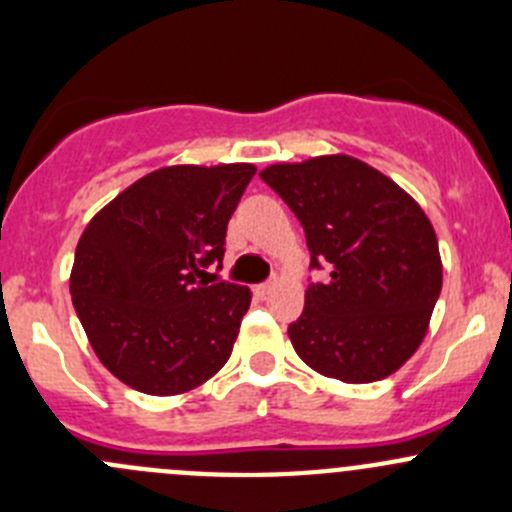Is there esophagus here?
<instances>
[{"mask_svg":"<svg viewBox=\"0 0 512 512\" xmlns=\"http://www.w3.org/2000/svg\"><path fill=\"white\" fill-rule=\"evenodd\" d=\"M252 292H255L260 299H265L267 294L272 292V282H262V285H255V287H252Z\"/></svg>","mask_w":512,"mask_h":512,"instance_id":"esophagus-1","label":"esophagus"}]
</instances>
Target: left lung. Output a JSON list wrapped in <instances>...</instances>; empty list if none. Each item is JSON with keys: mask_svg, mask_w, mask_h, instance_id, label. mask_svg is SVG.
Here are the masks:
<instances>
[{"mask_svg": "<svg viewBox=\"0 0 512 512\" xmlns=\"http://www.w3.org/2000/svg\"><path fill=\"white\" fill-rule=\"evenodd\" d=\"M260 178L304 227V312L287 327L314 371L347 384L394 374L421 344L441 294V255L426 213L394 180L349 156L270 165Z\"/></svg>", "mask_w": 512, "mask_h": 512, "instance_id": "1", "label": "left lung"}]
</instances>
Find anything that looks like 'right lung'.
Wrapping results in <instances>:
<instances>
[{
    "instance_id": "add662e5",
    "label": "right lung",
    "mask_w": 512,
    "mask_h": 512,
    "mask_svg": "<svg viewBox=\"0 0 512 512\" xmlns=\"http://www.w3.org/2000/svg\"><path fill=\"white\" fill-rule=\"evenodd\" d=\"M255 165H173L148 173L91 220L71 297L101 364L131 389L173 396L230 359L250 289L208 285Z\"/></svg>"
}]
</instances>
